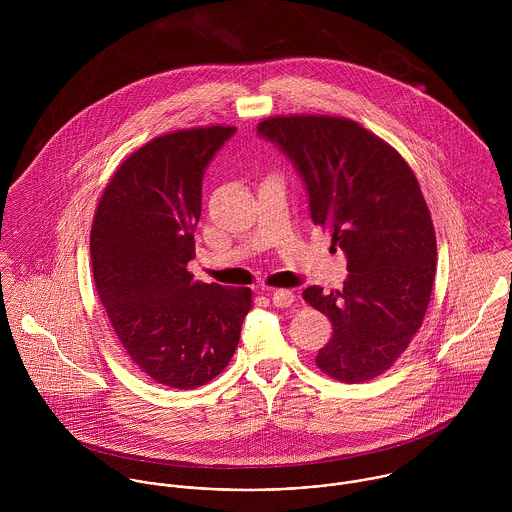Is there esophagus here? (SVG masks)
Returning a JSON list of instances; mask_svg holds the SVG:
<instances>
[{"instance_id": "1", "label": "esophagus", "mask_w": 512, "mask_h": 512, "mask_svg": "<svg viewBox=\"0 0 512 512\" xmlns=\"http://www.w3.org/2000/svg\"><path fill=\"white\" fill-rule=\"evenodd\" d=\"M270 295H272V303L276 307H290L295 301V295L290 290H274Z\"/></svg>"}]
</instances>
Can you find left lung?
<instances>
[{
    "label": "left lung",
    "instance_id": "obj_1",
    "mask_svg": "<svg viewBox=\"0 0 512 512\" xmlns=\"http://www.w3.org/2000/svg\"><path fill=\"white\" fill-rule=\"evenodd\" d=\"M299 171L311 220L347 254L343 290L309 286L303 299L329 317L315 363L357 384L394 365L422 327L436 278V230L406 159L341 116H272L258 124Z\"/></svg>",
    "mask_w": 512,
    "mask_h": 512
}]
</instances>
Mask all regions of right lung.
<instances>
[{"label":"right lung","mask_w":512,"mask_h":512,"mask_svg":"<svg viewBox=\"0 0 512 512\" xmlns=\"http://www.w3.org/2000/svg\"><path fill=\"white\" fill-rule=\"evenodd\" d=\"M234 126L153 138L106 185L90 230L98 297L130 361L157 384L199 388L230 363L250 288L203 284L195 258L203 173Z\"/></svg>","instance_id":"add662e5"}]
</instances>
